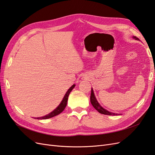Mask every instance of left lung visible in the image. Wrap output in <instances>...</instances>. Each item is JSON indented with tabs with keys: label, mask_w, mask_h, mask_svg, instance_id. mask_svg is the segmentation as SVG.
<instances>
[{
	"label": "left lung",
	"mask_w": 155,
	"mask_h": 155,
	"mask_svg": "<svg viewBox=\"0 0 155 155\" xmlns=\"http://www.w3.org/2000/svg\"><path fill=\"white\" fill-rule=\"evenodd\" d=\"M134 38L136 39L137 40H138V38H137L136 37H134ZM91 102L92 105V106L95 108V109L100 112L101 114H105V115H117L118 114H115V113H112V112H109L108 110H105L104 108L101 107L100 106V105L98 104V102L97 101L95 96H94V91H93V89L92 88L91 90Z\"/></svg>",
	"instance_id": "obj_1"
}]
</instances>
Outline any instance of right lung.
I'll return each mask as SVG.
<instances>
[{"mask_svg":"<svg viewBox=\"0 0 155 155\" xmlns=\"http://www.w3.org/2000/svg\"><path fill=\"white\" fill-rule=\"evenodd\" d=\"M75 87V85H73L71 87H70L68 91L67 92L66 94L64 95V97H63V100H62L61 103L59 104V105L56 108V109L52 111L51 112H50V114H48V115H46L45 116H43V117H41V118H37V119L38 120H45V119H48V118H52V117L55 116H57L58 114H59L61 112H62L63 111V110L64 109V108L66 107L67 106V101H68V96L70 94V92L72 91V89L74 88Z\"/></svg>","mask_w":155,"mask_h":155,"instance_id":"right-lung-1","label":"right lung"}]
</instances>
